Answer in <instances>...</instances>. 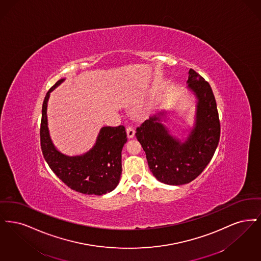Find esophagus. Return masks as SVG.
I'll use <instances>...</instances> for the list:
<instances>
[{
  "label": "esophagus",
  "instance_id": "34e87169",
  "mask_svg": "<svg viewBox=\"0 0 261 261\" xmlns=\"http://www.w3.org/2000/svg\"><path fill=\"white\" fill-rule=\"evenodd\" d=\"M135 134H136V130L133 126H127L126 127V135H127L128 138H133L135 136Z\"/></svg>",
  "mask_w": 261,
  "mask_h": 261
}]
</instances>
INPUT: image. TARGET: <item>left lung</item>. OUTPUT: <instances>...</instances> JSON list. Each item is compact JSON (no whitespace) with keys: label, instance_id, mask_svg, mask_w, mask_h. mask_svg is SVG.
I'll use <instances>...</instances> for the list:
<instances>
[{"label":"left lung","instance_id":"obj_1","mask_svg":"<svg viewBox=\"0 0 261 261\" xmlns=\"http://www.w3.org/2000/svg\"><path fill=\"white\" fill-rule=\"evenodd\" d=\"M197 98L195 124L184 142L162 124L166 112L153 115L136 128L148 166L159 181L182 185L194 180L213 158L220 137L216 98L210 84L193 69L187 80Z\"/></svg>","mask_w":261,"mask_h":261}]
</instances>
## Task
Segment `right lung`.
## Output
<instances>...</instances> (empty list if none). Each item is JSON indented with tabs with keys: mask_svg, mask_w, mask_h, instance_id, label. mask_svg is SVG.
I'll use <instances>...</instances> for the list:
<instances>
[{
	"mask_svg": "<svg viewBox=\"0 0 261 261\" xmlns=\"http://www.w3.org/2000/svg\"><path fill=\"white\" fill-rule=\"evenodd\" d=\"M65 79L57 81L45 94L40 128L41 148L47 165L71 189L88 195L111 192L120 181L122 150L127 138L124 125L103 126L94 146L80 156H66L54 145L47 127L46 107L49 93Z\"/></svg>",
	"mask_w": 261,
	"mask_h": 261,
	"instance_id": "1",
	"label": "right lung"
}]
</instances>
